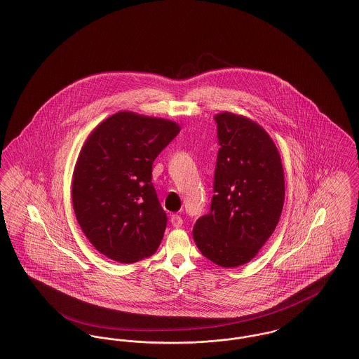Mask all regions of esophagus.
<instances>
[{"label": "esophagus", "mask_w": 359, "mask_h": 359, "mask_svg": "<svg viewBox=\"0 0 359 359\" xmlns=\"http://www.w3.org/2000/svg\"><path fill=\"white\" fill-rule=\"evenodd\" d=\"M170 224H172L173 228H180V226L183 225V219H182L180 215L172 214V215H170Z\"/></svg>", "instance_id": "esophagus-1"}]
</instances>
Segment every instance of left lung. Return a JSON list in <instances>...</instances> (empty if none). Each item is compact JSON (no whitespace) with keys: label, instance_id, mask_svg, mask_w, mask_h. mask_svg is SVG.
<instances>
[{"label":"left lung","instance_id":"1","mask_svg":"<svg viewBox=\"0 0 359 359\" xmlns=\"http://www.w3.org/2000/svg\"><path fill=\"white\" fill-rule=\"evenodd\" d=\"M219 150L210 212L192 229L201 253L232 269L251 262L279 222L285 202L280 154L269 133L233 112L214 116Z\"/></svg>","mask_w":359,"mask_h":359}]
</instances>
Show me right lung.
<instances>
[{
	"label": "right lung",
	"instance_id": "1",
	"mask_svg": "<svg viewBox=\"0 0 359 359\" xmlns=\"http://www.w3.org/2000/svg\"><path fill=\"white\" fill-rule=\"evenodd\" d=\"M179 131L173 121L119 111L85 140L73 172V209L86 238L108 259L127 264L157 251L167 214L151 167Z\"/></svg>",
	"mask_w": 359,
	"mask_h": 359
}]
</instances>
